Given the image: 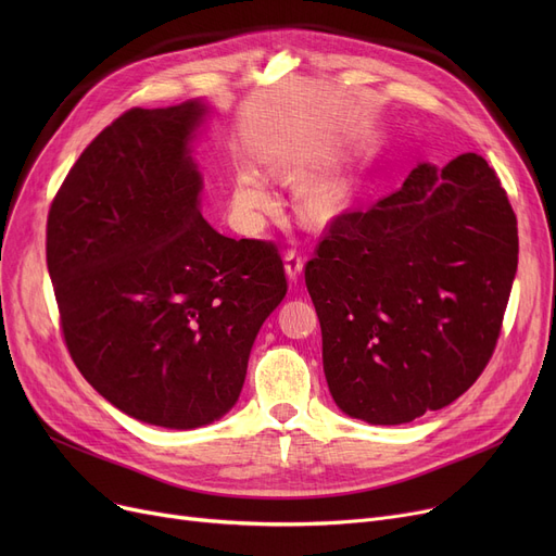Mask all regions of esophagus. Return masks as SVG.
<instances>
[{"label": "esophagus", "mask_w": 556, "mask_h": 556, "mask_svg": "<svg viewBox=\"0 0 556 556\" xmlns=\"http://www.w3.org/2000/svg\"><path fill=\"white\" fill-rule=\"evenodd\" d=\"M283 261H286V275H288V279L298 281V277H300V273L304 268V263H306V256L302 254V250L288 248L286 254H283Z\"/></svg>", "instance_id": "1"}]
</instances>
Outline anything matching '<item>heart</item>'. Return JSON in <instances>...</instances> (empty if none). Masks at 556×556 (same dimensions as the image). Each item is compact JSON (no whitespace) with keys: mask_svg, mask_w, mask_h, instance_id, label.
Masks as SVG:
<instances>
[{"mask_svg":"<svg viewBox=\"0 0 556 556\" xmlns=\"http://www.w3.org/2000/svg\"><path fill=\"white\" fill-rule=\"evenodd\" d=\"M231 204L233 212H237L243 220H252L254 216H258L263 210H268L273 204V193L268 189V185L263 182V178L258 173L245 168L237 175L233 180V193H231ZM308 207L323 210V202L319 200H311Z\"/></svg>","mask_w":556,"mask_h":556,"instance_id":"heart-1","label":"heart"}]
</instances>
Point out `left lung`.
<instances>
[{
    "label": "left lung",
    "mask_w": 556,
    "mask_h": 556,
    "mask_svg": "<svg viewBox=\"0 0 556 556\" xmlns=\"http://www.w3.org/2000/svg\"><path fill=\"white\" fill-rule=\"evenodd\" d=\"M518 227L476 153L419 164L403 187L331 220L304 279L333 401L349 417L407 424L453 403L498 342Z\"/></svg>",
    "instance_id": "1"
}]
</instances>
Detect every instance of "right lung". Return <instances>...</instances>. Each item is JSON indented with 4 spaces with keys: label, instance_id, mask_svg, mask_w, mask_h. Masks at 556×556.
Instances as JSON below:
<instances>
[{
    "label": "right lung",
    "instance_id": "1",
    "mask_svg": "<svg viewBox=\"0 0 556 556\" xmlns=\"http://www.w3.org/2000/svg\"><path fill=\"white\" fill-rule=\"evenodd\" d=\"M204 108H132L70 168L47 218V268L70 356L103 399L162 428L220 419L288 281L270 241L200 214L191 139Z\"/></svg>",
    "mask_w": 556,
    "mask_h": 556
}]
</instances>
